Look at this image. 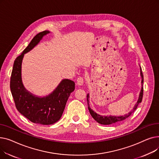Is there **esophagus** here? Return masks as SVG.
I'll list each match as a JSON object with an SVG mask.
<instances>
[{"label":"esophagus","instance_id":"1","mask_svg":"<svg viewBox=\"0 0 159 159\" xmlns=\"http://www.w3.org/2000/svg\"><path fill=\"white\" fill-rule=\"evenodd\" d=\"M77 84L79 86L83 85V83H84V78L82 77H79L77 79Z\"/></svg>","mask_w":159,"mask_h":159}]
</instances>
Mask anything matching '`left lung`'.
Wrapping results in <instances>:
<instances>
[{"label": "left lung", "mask_w": 159, "mask_h": 159, "mask_svg": "<svg viewBox=\"0 0 159 159\" xmlns=\"http://www.w3.org/2000/svg\"><path fill=\"white\" fill-rule=\"evenodd\" d=\"M140 75L142 77V83L143 84L144 82V76H143V73L142 72V69L140 68ZM143 87L142 88L140 93V95H139V98L137 102L136 103L134 108H133V110L131 111H130L129 113H128V114L125 115L124 116H102L98 114H97L95 112H94L89 107H88V109L89 111V113L91 114V115L92 116V117L99 124H104V125H109V124H111L113 123H116L118 122H120L122 120H126V119H128L129 116L134 112L136 109L137 108L139 104L142 102V100H143ZM88 98H89V94L87 95V101L88 102Z\"/></svg>", "instance_id": "left-lung-1"}]
</instances>
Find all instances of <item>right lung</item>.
I'll use <instances>...</instances> for the list:
<instances>
[{"label":"right lung","mask_w":159,"mask_h":159,"mask_svg":"<svg viewBox=\"0 0 159 159\" xmlns=\"http://www.w3.org/2000/svg\"><path fill=\"white\" fill-rule=\"evenodd\" d=\"M49 31L35 35L22 53L15 60L10 78V89L17 110L33 123L53 124L61 117L67 101L75 89V82L64 79L53 92L44 97H37L28 92L21 79V64L24 55L34 48Z\"/></svg>","instance_id":"obj_1"}]
</instances>
